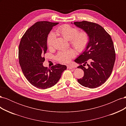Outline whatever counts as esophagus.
<instances>
[{"instance_id":"1","label":"esophagus","mask_w":126,"mask_h":126,"mask_svg":"<svg viewBox=\"0 0 126 126\" xmlns=\"http://www.w3.org/2000/svg\"><path fill=\"white\" fill-rule=\"evenodd\" d=\"M67 67L68 69H73V68H74L73 67L71 66H70V65H67Z\"/></svg>"}]
</instances>
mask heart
<instances>
[{"mask_svg":"<svg viewBox=\"0 0 126 126\" xmlns=\"http://www.w3.org/2000/svg\"><path fill=\"white\" fill-rule=\"evenodd\" d=\"M56 33L62 36L64 39L70 40L71 45L78 52L84 51L89 41V37L85 32H79L77 28L69 25H63L58 27ZM55 33L51 32L49 33L47 39V44L49 48L52 47L55 39ZM75 56V52L71 49L59 52L57 55V59L63 63H69Z\"/></svg>","mask_w":126,"mask_h":126,"instance_id":"heart-1","label":"heart"}]
</instances>
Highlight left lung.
I'll return each instance as SVG.
<instances>
[{
    "label": "left lung",
    "instance_id": "obj_1",
    "mask_svg": "<svg viewBox=\"0 0 126 126\" xmlns=\"http://www.w3.org/2000/svg\"><path fill=\"white\" fill-rule=\"evenodd\" d=\"M74 24L89 37L85 50L75 60L80 64L78 68L84 71L83 77L77 80L83 86L95 88L104 84L112 72L116 59L113 41L104 28L97 24L82 21Z\"/></svg>",
    "mask_w": 126,
    "mask_h": 126
}]
</instances>
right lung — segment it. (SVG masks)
Instances as JSON below:
<instances>
[{
	"mask_svg": "<svg viewBox=\"0 0 126 126\" xmlns=\"http://www.w3.org/2000/svg\"><path fill=\"white\" fill-rule=\"evenodd\" d=\"M58 22L38 21L27 30L19 46V62L22 72L31 84L45 89L56 85L67 66L56 64L50 69L43 66V57L47 50V39Z\"/></svg>",
	"mask_w": 126,
	"mask_h": 126,
	"instance_id": "add662e5",
	"label": "right lung"
}]
</instances>
